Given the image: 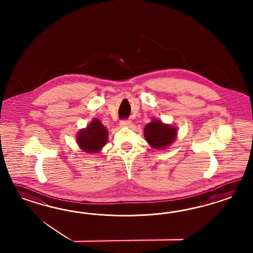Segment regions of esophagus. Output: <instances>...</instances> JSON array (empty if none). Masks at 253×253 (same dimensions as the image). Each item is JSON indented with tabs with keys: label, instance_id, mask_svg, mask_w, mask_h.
<instances>
[{
	"label": "esophagus",
	"instance_id": "esophagus-1",
	"mask_svg": "<svg viewBox=\"0 0 253 253\" xmlns=\"http://www.w3.org/2000/svg\"><path fill=\"white\" fill-rule=\"evenodd\" d=\"M120 125L122 126V127H129L131 125V122H130L129 119H124V120H122L121 122H120Z\"/></svg>",
	"mask_w": 253,
	"mask_h": 253
}]
</instances>
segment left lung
I'll return each instance as SVG.
<instances>
[{
    "mask_svg": "<svg viewBox=\"0 0 253 253\" xmlns=\"http://www.w3.org/2000/svg\"><path fill=\"white\" fill-rule=\"evenodd\" d=\"M144 133L148 144L157 149L170 145L175 139L177 131L174 127L155 120L146 125Z\"/></svg>",
    "mask_w": 253,
    "mask_h": 253,
    "instance_id": "8db88e82",
    "label": "left lung"
}]
</instances>
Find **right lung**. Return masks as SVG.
<instances>
[{"instance_id": "1", "label": "right lung", "mask_w": 253, "mask_h": 253, "mask_svg": "<svg viewBox=\"0 0 253 253\" xmlns=\"http://www.w3.org/2000/svg\"><path fill=\"white\" fill-rule=\"evenodd\" d=\"M107 129L99 120L93 119L86 129L80 130L77 135V142L80 147L88 153H97L107 141Z\"/></svg>"}]
</instances>
